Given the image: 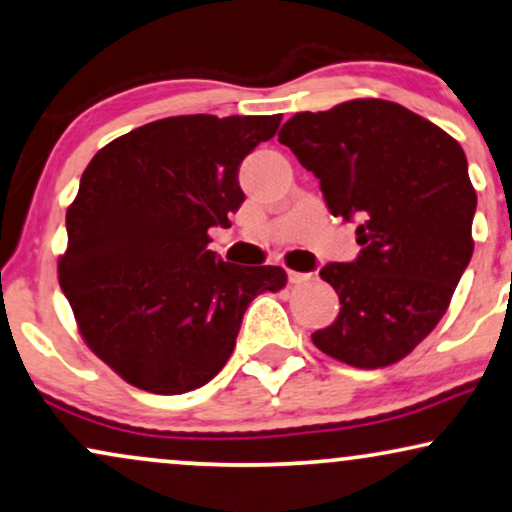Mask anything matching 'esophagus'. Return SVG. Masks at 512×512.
Segmentation results:
<instances>
[{
	"label": "esophagus",
	"mask_w": 512,
	"mask_h": 512,
	"mask_svg": "<svg viewBox=\"0 0 512 512\" xmlns=\"http://www.w3.org/2000/svg\"><path fill=\"white\" fill-rule=\"evenodd\" d=\"M314 278V274H302V271H288V281L293 286H302V283H309Z\"/></svg>",
	"instance_id": "34e87169"
}]
</instances>
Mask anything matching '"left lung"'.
<instances>
[{
	"mask_svg": "<svg viewBox=\"0 0 512 512\" xmlns=\"http://www.w3.org/2000/svg\"><path fill=\"white\" fill-rule=\"evenodd\" d=\"M278 141L314 172L333 217L359 222L357 260L321 269L342 307L314 345L357 368L397 364L449 309L475 248L461 144L383 99L295 113Z\"/></svg>",
	"mask_w": 512,
	"mask_h": 512,
	"instance_id": "8db88e82",
	"label": "left lung"
}]
</instances>
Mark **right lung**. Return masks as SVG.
<instances>
[{
    "mask_svg": "<svg viewBox=\"0 0 512 512\" xmlns=\"http://www.w3.org/2000/svg\"><path fill=\"white\" fill-rule=\"evenodd\" d=\"M281 115H177L103 146L66 212L58 283L84 342L153 394L210 383L236 347L248 304L281 267H241L208 250L241 208L238 167Z\"/></svg>",
    "mask_w": 512,
    "mask_h": 512,
    "instance_id": "add662e5",
    "label": "right lung"
}]
</instances>
